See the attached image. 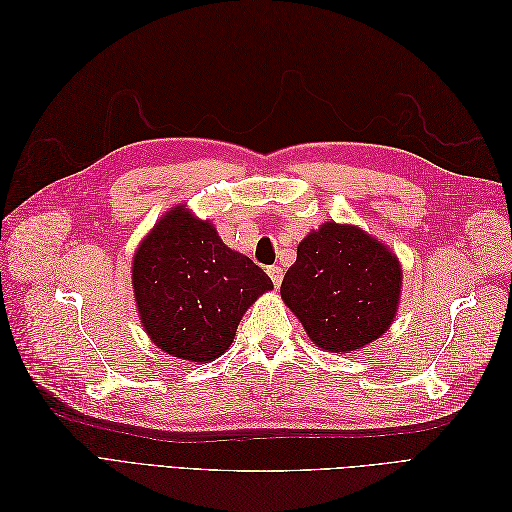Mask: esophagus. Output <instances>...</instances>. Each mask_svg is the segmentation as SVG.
I'll list each match as a JSON object with an SVG mask.
<instances>
[{"instance_id": "obj_1", "label": "esophagus", "mask_w": 512, "mask_h": 512, "mask_svg": "<svg viewBox=\"0 0 512 512\" xmlns=\"http://www.w3.org/2000/svg\"><path fill=\"white\" fill-rule=\"evenodd\" d=\"M267 273H269V277H271L273 286H275V288H280V284H282V277H284V269L273 265V267H267Z\"/></svg>"}]
</instances>
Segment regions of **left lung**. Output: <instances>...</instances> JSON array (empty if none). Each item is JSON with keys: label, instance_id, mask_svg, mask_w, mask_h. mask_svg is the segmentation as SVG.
I'll return each mask as SVG.
<instances>
[{"label": "left lung", "instance_id": "left-lung-1", "mask_svg": "<svg viewBox=\"0 0 512 512\" xmlns=\"http://www.w3.org/2000/svg\"><path fill=\"white\" fill-rule=\"evenodd\" d=\"M280 292L318 348L354 352L391 327L401 267L361 228L327 222L299 243Z\"/></svg>", "mask_w": 512, "mask_h": 512}]
</instances>
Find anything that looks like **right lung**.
Segmentation results:
<instances>
[{
	"instance_id": "1",
	"label": "right lung",
	"mask_w": 512,
	"mask_h": 512,
	"mask_svg": "<svg viewBox=\"0 0 512 512\" xmlns=\"http://www.w3.org/2000/svg\"><path fill=\"white\" fill-rule=\"evenodd\" d=\"M132 286L151 342L177 359L207 363L230 348L247 307L273 282L181 205L138 245Z\"/></svg>"
}]
</instances>
